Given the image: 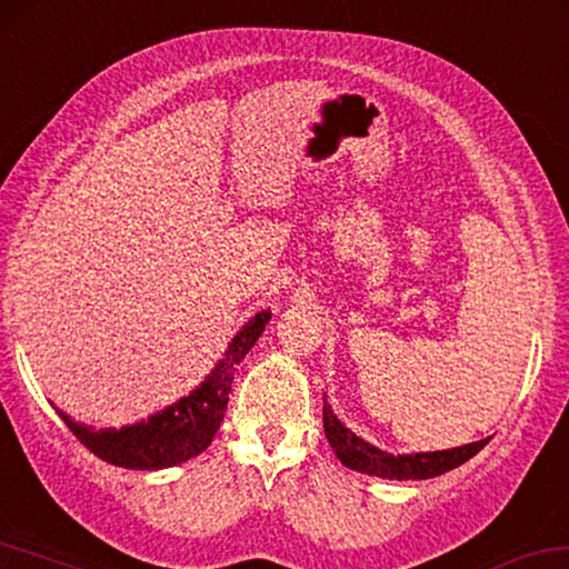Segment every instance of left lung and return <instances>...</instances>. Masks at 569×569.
<instances>
[{
	"label": "left lung",
	"instance_id": "obj_1",
	"mask_svg": "<svg viewBox=\"0 0 569 569\" xmlns=\"http://www.w3.org/2000/svg\"><path fill=\"white\" fill-rule=\"evenodd\" d=\"M322 427H326V437L330 448L343 462L346 468L358 470V473L389 478V480H425L448 473V470L462 466L476 452L483 450L488 440H478L470 445H460L452 450H435V452H409V456H391V452L376 448V445L366 442L363 437L348 430L333 415V409L326 399H322Z\"/></svg>",
	"mask_w": 569,
	"mask_h": 569
}]
</instances>
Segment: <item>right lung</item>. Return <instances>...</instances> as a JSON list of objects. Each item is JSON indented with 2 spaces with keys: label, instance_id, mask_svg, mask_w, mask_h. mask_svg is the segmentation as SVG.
Instances as JSON below:
<instances>
[{
  "label": "right lung",
  "instance_id": "add662e5",
  "mask_svg": "<svg viewBox=\"0 0 569 569\" xmlns=\"http://www.w3.org/2000/svg\"><path fill=\"white\" fill-rule=\"evenodd\" d=\"M269 320H272L269 310L257 312L231 338L229 348L218 358L211 373L188 397H180L174 405L147 419H139L134 425H124L119 430L117 427L93 430L91 425L76 422L60 409L58 415L93 456L111 462V466L129 470H162L180 466V462L200 456L211 445L213 435L221 427L226 405H229L236 366L243 361V356L264 333Z\"/></svg>",
  "mask_w": 569,
  "mask_h": 569
}]
</instances>
